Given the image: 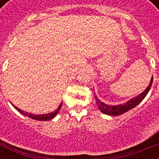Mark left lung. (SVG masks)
I'll return each instance as SVG.
<instances>
[{"label": "left lung", "mask_w": 159, "mask_h": 159, "mask_svg": "<svg viewBox=\"0 0 159 159\" xmlns=\"http://www.w3.org/2000/svg\"><path fill=\"white\" fill-rule=\"evenodd\" d=\"M153 77H152L150 81V83L148 86V87L146 88L144 91H143L141 94H139V96H137L134 98H132L131 100H129V102H125V104L118 105V106H110V105H106L105 103H103L102 102H101L97 97H95V99H96V102H97V105L98 106V109L101 110L102 113L106 114V115H108V116H120V115H122V114L125 113L128 111L133 109L134 107H135L137 105H139L140 103L144 97L147 96L148 92H149L151 87H152V84H153Z\"/></svg>", "instance_id": "left-lung-1"}]
</instances>
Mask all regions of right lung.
I'll return each instance as SVG.
<instances>
[{"mask_svg": "<svg viewBox=\"0 0 159 159\" xmlns=\"http://www.w3.org/2000/svg\"><path fill=\"white\" fill-rule=\"evenodd\" d=\"M13 106L17 110V111L20 112V113L23 114L24 116H29L30 118L33 119V120H43V121H47V120H49L51 119L54 118L55 116H57V114L58 113V111H60V109H61V106H62V103L58 106L57 109L55 111L53 112H51V113H48V114H42V115H34V114H30V113H28V112H25V111H22L20 109H19L18 107H16V106Z\"/></svg>", "mask_w": 159, "mask_h": 159, "instance_id": "right-lung-1", "label": "right lung"}]
</instances>
